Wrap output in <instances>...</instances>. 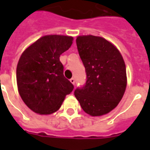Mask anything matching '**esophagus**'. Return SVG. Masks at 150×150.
I'll return each instance as SVG.
<instances>
[{"mask_svg":"<svg viewBox=\"0 0 150 150\" xmlns=\"http://www.w3.org/2000/svg\"><path fill=\"white\" fill-rule=\"evenodd\" d=\"M70 81H71V83L72 84H75V78H71V79H70Z\"/></svg>","mask_w":150,"mask_h":150,"instance_id":"34e87169","label":"esophagus"}]
</instances>
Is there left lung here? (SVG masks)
<instances>
[{"label": "left lung", "instance_id": "8db88e82", "mask_svg": "<svg viewBox=\"0 0 150 150\" xmlns=\"http://www.w3.org/2000/svg\"><path fill=\"white\" fill-rule=\"evenodd\" d=\"M87 80L75 90V96L85 112L102 116L114 109L125 91L126 67L120 53L103 38L87 35L76 39Z\"/></svg>", "mask_w": 150, "mask_h": 150}]
</instances>
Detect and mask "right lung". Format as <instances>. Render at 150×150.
Returning a JSON list of instances; mask_svg holds the SVG:
<instances>
[{
  "mask_svg": "<svg viewBox=\"0 0 150 150\" xmlns=\"http://www.w3.org/2000/svg\"><path fill=\"white\" fill-rule=\"evenodd\" d=\"M73 40L69 36L46 35L22 53L17 67L18 91L34 112H54L73 91L74 85L64 77V67L59 60Z\"/></svg>",
  "mask_w": 150,
  "mask_h": 150,
  "instance_id": "obj_1",
  "label": "right lung"
}]
</instances>
